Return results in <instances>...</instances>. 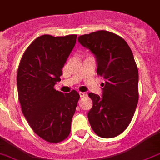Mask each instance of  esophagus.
<instances>
[{"label":"esophagus","mask_w":160,"mask_h":160,"mask_svg":"<svg viewBox=\"0 0 160 160\" xmlns=\"http://www.w3.org/2000/svg\"><path fill=\"white\" fill-rule=\"evenodd\" d=\"M79 95L81 98H84V97L86 96V93H83V92H79Z\"/></svg>","instance_id":"obj_1"}]
</instances>
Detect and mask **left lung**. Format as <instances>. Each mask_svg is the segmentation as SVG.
Here are the masks:
<instances>
[{"label":"left lung","mask_w":160,"mask_h":160,"mask_svg":"<svg viewBox=\"0 0 160 160\" xmlns=\"http://www.w3.org/2000/svg\"><path fill=\"white\" fill-rule=\"evenodd\" d=\"M96 57L97 74L105 79L100 98L93 93L88 112L92 129L102 138H112L127 128L139 99L138 68L132 50L118 35L101 30L78 37Z\"/></svg>","instance_id":"left-lung-1"}]
</instances>
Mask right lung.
Returning <instances> with one entry per match:
<instances>
[{
    "mask_svg": "<svg viewBox=\"0 0 160 160\" xmlns=\"http://www.w3.org/2000/svg\"><path fill=\"white\" fill-rule=\"evenodd\" d=\"M77 35H43L25 50L17 70L18 98L22 112L36 134L49 143L68 137L80 96L54 88L74 48Z\"/></svg>",
    "mask_w": 160,
    "mask_h": 160,
    "instance_id": "right-lung-1",
    "label": "right lung"
}]
</instances>
